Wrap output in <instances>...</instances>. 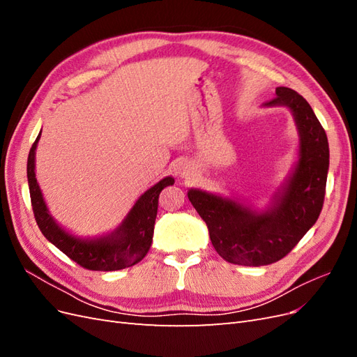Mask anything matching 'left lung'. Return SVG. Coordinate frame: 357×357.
<instances>
[{"label":"left lung","instance_id":"left-lung-1","mask_svg":"<svg viewBox=\"0 0 357 357\" xmlns=\"http://www.w3.org/2000/svg\"><path fill=\"white\" fill-rule=\"evenodd\" d=\"M265 105H287L299 129V160L274 207L255 213L235 201L190 189L189 201L207 223L210 240L225 261L244 266L274 264L289 255L319 219L326 193L329 144L325 129L302 96L277 88Z\"/></svg>","mask_w":357,"mask_h":357}]
</instances>
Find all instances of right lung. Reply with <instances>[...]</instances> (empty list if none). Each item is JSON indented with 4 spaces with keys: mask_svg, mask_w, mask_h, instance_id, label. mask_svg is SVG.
Wrapping results in <instances>:
<instances>
[{
    "mask_svg": "<svg viewBox=\"0 0 357 357\" xmlns=\"http://www.w3.org/2000/svg\"><path fill=\"white\" fill-rule=\"evenodd\" d=\"M41 134V132H40ZM40 134L28 155V185L31 205L41 234L55 244L71 261L91 271H117L138 264L147 255L153 238V228L158 214L159 193L162 189L174 185V178L165 177L150 188L134 205L121 228L98 240H79L62 231L52 219L43 199L36 178V147Z\"/></svg>",
    "mask_w": 357,
    "mask_h": 357,
    "instance_id": "right-lung-1",
    "label": "right lung"
}]
</instances>
